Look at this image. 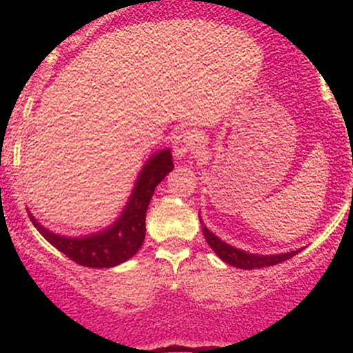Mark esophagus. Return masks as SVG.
<instances>
[{
  "label": "esophagus",
  "mask_w": 353,
  "mask_h": 353,
  "mask_svg": "<svg viewBox=\"0 0 353 353\" xmlns=\"http://www.w3.org/2000/svg\"><path fill=\"white\" fill-rule=\"evenodd\" d=\"M199 145V139L192 131H181L179 134L174 137L172 148L177 159H184L189 154H192Z\"/></svg>",
  "instance_id": "obj_1"
}]
</instances>
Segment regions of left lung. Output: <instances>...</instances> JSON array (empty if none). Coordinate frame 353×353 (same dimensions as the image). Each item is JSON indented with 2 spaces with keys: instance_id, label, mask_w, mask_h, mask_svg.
Here are the masks:
<instances>
[{
  "instance_id": "8db88e82",
  "label": "left lung",
  "mask_w": 353,
  "mask_h": 353,
  "mask_svg": "<svg viewBox=\"0 0 353 353\" xmlns=\"http://www.w3.org/2000/svg\"><path fill=\"white\" fill-rule=\"evenodd\" d=\"M202 232H204V237L205 241H208L210 249H212L214 252L222 259V261L228 262V264L234 267H239V269L252 270V269H262V267L281 264V262L294 257L297 252H301V250H292V252L279 254V255H255L225 244V242H222L221 239L214 236V234L205 228H202Z\"/></svg>"
}]
</instances>
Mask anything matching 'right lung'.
Segmentation results:
<instances>
[{"instance_id":"obj_1","label":"right lung","mask_w":353,"mask_h":353,"mask_svg":"<svg viewBox=\"0 0 353 353\" xmlns=\"http://www.w3.org/2000/svg\"><path fill=\"white\" fill-rule=\"evenodd\" d=\"M174 169L172 154L169 149L157 152L141 171L132 196L125 205L123 216L103 232L83 239L63 237L44 229L30 214L31 222L39 234L76 264L84 267H114L131 259L141 249L145 236V212L154 189Z\"/></svg>"}]
</instances>
